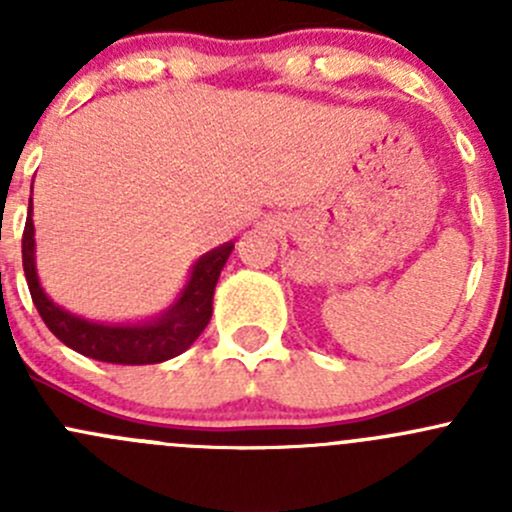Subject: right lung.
Returning <instances> with one entry per match:
<instances>
[{
    "label": "right lung",
    "instance_id": "right-lung-1",
    "mask_svg": "<svg viewBox=\"0 0 512 512\" xmlns=\"http://www.w3.org/2000/svg\"><path fill=\"white\" fill-rule=\"evenodd\" d=\"M232 247L235 242H225V245L200 255L190 267L188 282L173 299V304L156 317L138 319V322H96V319L79 317L49 299V294L41 287L39 275H36L32 198H29V215L22 237V262L36 312L41 314L44 324L59 342L89 359L138 366L173 359L203 334L213 317L215 285H218Z\"/></svg>",
    "mask_w": 512,
    "mask_h": 512
}]
</instances>
